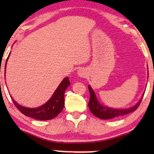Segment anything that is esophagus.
I'll return each instance as SVG.
<instances>
[{
	"label": "esophagus",
	"instance_id": "obj_1",
	"mask_svg": "<svg viewBox=\"0 0 154 154\" xmlns=\"http://www.w3.org/2000/svg\"><path fill=\"white\" fill-rule=\"evenodd\" d=\"M77 75H78L79 77H84L86 75V72L84 69H79L78 72H77Z\"/></svg>",
	"mask_w": 154,
	"mask_h": 154
}]
</instances>
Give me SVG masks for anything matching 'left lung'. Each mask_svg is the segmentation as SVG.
I'll list each match as a JSON object with an SVG mask.
<instances>
[{"label": "left lung", "instance_id": "8db88e82", "mask_svg": "<svg viewBox=\"0 0 154 154\" xmlns=\"http://www.w3.org/2000/svg\"><path fill=\"white\" fill-rule=\"evenodd\" d=\"M88 89H89L90 95H91L90 101L88 103V106H89L90 111H91L93 115L103 119H113V118L117 117V116H121L125 115V114H130L131 112H133L138 108L140 104L141 103V100H142L143 96L144 95H143L140 100L134 106H132L131 108L128 109H116L100 105L98 99H97L96 96H95L94 91H93V89H92L90 85H88Z\"/></svg>", "mask_w": 154, "mask_h": 154}]
</instances>
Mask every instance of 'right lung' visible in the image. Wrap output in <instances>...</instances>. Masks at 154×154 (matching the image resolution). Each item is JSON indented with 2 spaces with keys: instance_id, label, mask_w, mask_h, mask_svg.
<instances>
[{
  "instance_id": "1",
  "label": "right lung",
  "mask_w": 154,
  "mask_h": 154,
  "mask_svg": "<svg viewBox=\"0 0 154 154\" xmlns=\"http://www.w3.org/2000/svg\"><path fill=\"white\" fill-rule=\"evenodd\" d=\"M69 85L70 82L69 80V78L65 77L62 82L60 83L59 87L54 92L51 99L46 103L43 104V106L38 108H35V109H29L27 107L22 106L14 101L13 98H12V100H13L15 106L19 109V111L26 116L39 120H49L54 119L56 116L59 115L62 111L63 106H64V97H63L64 92Z\"/></svg>"
}]
</instances>
